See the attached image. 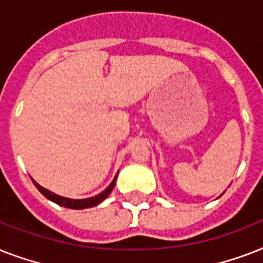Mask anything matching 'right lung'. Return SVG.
<instances>
[{
  "mask_svg": "<svg viewBox=\"0 0 263 263\" xmlns=\"http://www.w3.org/2000/svg\"><path fill=\"white\" fill-rule=\"evenodd\" d=\"M116 179H117V176H116L113 181L109 184V187L102 191L101 194L95 196H91V198H86V199H71V198H65V196H61V195H57L54 192L49 191L46 188H43L42 185H39L34 179H32V183L35 184V187L38 188L39 192L42 194L43 196H46L47 199L51 200V202H54V203L60 204V206H63V208H68V209H75V210H82V209H88V208H94L97 204H99L101 202L106 199L109 194L111 192V190L115 188V184H116Z\"/></svg>",
  "mask_w": 263,
  "mask_h": 263,
  "instance_id": "add662e5",
  "label": "right lung"
}]
</instances>
